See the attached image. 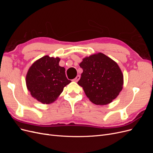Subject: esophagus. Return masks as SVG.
Masks as SVG:
<instances>
[{
    "label": "esophagus",
    "mask_w": 153,
    "mask_h": 153,
    "mask_svg": "<svg viewBox=\"0 0 153 153\" xmlns=\"http://www.w3.org/2000/svg\"><path fill=\"white\" fill-rule=\"evenodd\" d=\"M80 75H77V76H76V78H74V79H73V81H74V82H77L78 80H80Z\"/></svg>",
    "instance_id": "34e87169"
}]
</instances>
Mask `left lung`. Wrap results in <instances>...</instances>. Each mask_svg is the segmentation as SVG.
I'll return each instance as SVG.
<instances>
[{"instance_id":"obj_1","label":"left lung","mask_w":153,"mask_h":153,"mask_svg":"<svg viewBox=\"0 0 153 153\" xmlns=\"http://www.w3.org/2000/svg\"><path fill=\"white\" fill-rule=\"evenodd\" d=\"M83 73L78 84L96 105H107L117 98L123 85V75L117 64L102 53L85 57L80 64Z\"/></svg>"}]
</instances>
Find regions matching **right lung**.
<instances>
[{"label":"right lung","instance_id":"right-lung-1","mask_svg":"<svg viewBox=\"0 0 153 153\" xmlns=\"http://www.w3.org/2000/svg\"><path fill=\"white\" fill-rule=\"evenodd\" d=\"M60 59L46 55L29 68L26 84L30 94L44 104L53 103L71 82L66 78L65 68L59 65Z\"/></svg>","mask_w":153,"mask_h":153}]
</instances>
